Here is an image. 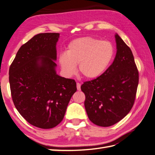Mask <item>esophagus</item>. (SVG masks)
Listing matches in <instances>:
<instances>
[{
  "label": "esophagus",
  "instance_id": "1",
  "mask_svg": "<svg viewBox=\"0 0 155 155\" xmlns=\"http://www.w3.org/2000/svg\"><path fill=\"white\" fill-rule=\"evenodd\" d=\"M77 89L79 91L81 90V84L80 83H77Z\"/></svg>",
  "mask_w": 155,
  "mask_h": 155
}]
</instances>
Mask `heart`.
Listing matches in <instances>:
<instances>
[{"instance_id":"1","label":"heart","mask_w":155,"mask_h":155,"mask_svg":"<svg viewBox=\"0 0 155 155\" xmlns=\"http://www.w3.org/2000/svg\"><path fill=\"white\" fill-rule=\"evenodd\" d=\"M115 55L113 44L92 37H82L72 40L68 44L66 53L59 57V64L68 77L78 71L89 80L101 76L112 62Z\"/></svg>"}]
</instances>
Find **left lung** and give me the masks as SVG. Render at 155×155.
<instances>
[{"label": "left lung", "mask_w": 155, "mask_h": 155, "mask_svg": "<svg viewBox=\"0 0 155 155\" xmlns=\"http://www.w3.org/2000/svg\"><path fill=\"white\" fill-rule=\"evenodd\" d=\"M116 54L106 71L86 81L81 90L86 95L85 108L94 124L108 127L120 121L130 111L138 84V71L131 49L115 35Z\"/></svg>", "instance_id": "left-lung-1"}]
</instances>
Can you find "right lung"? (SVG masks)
<instances>
[{"label":"right lung","instance_id":"obj_1","mask_svg":"<svg viewBox=\"0 0 155 155\" xmlns=\"http://www.w3.org/2000/svg\"><path fill=\"white\" fill-rule=\"evenodd\" d=\"M59 33H39L22 45L9 69L16 108L36 127L49 129L62 121L76 82L56 73Z\"/></svg>","mask_w":155,"mask_h":155}]
</instances>
